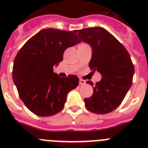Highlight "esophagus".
Returning a JSON list of instances; mask_svg holds the SVG:
<instances>
[{
  "mask_svg": "<svg viewBox=\"0 0 148 148\" xmlns=\"http://www.w3.org/2000/svg\"><path fill=\"white\" fill-rule=\"evenodd\" d=\"M85 84L86 81L83 80V79H80V80H79V84H80V85H84Z\"/></svg>",
  "mask_w": 148,
  "mask_h": 148,
  "instance_id": "1",
  "label": "esophagus"
}]
</instances>
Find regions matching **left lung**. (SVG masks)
<instances>
[{
	"label": "left lung",
	"instance_id": "1",
	"mask_svg": "<svg viewBox=\"0 0 148 148\" xmlns=\"http://www.w3.org/2000/svg\"><path fill=\"white\" fill-rule=\"evenodd\" d=\"M84 42L92 47L89 66L101 75L93 86V94L84 99L86 108L96 114H106L117 108L132 85L134 66L130 54L112 34L102 27L75 30Z\"/></svg>",
	"mask_w": 148,
	"mask_h": 148
}]
</instances>
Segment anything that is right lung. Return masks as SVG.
Masks as SVG:
<instances>
[{
  "mask_svg": "<svg viewBox=\"0 0 148 148\" xmlns=\"http://www.w3.org/2000/svg\"><path fill=\"white\" fill-rule=\"evenodd\" d=\"M73 32L56 29L40 30L18 51L14 60L12 78L27 108L38 116H51L64 107L70 90L78 85V77L61 78L53 66L63 61L68 47L80 43Z\"/></svg>",
  "mask_w": 148,
  "mask_h": 148,
  "instance_id": "right-lung-1",
  "label": "right lung"
}]
</instances>
